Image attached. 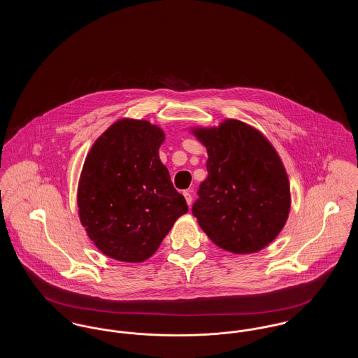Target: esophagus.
Returning a JSON list of instances; mask_svg holds the SVG:
<instances>
[{
    "instance_id": "obj_1",
    "label": "esophagus",
    "mask_w": 358,
    "mask_h": 358,
    "mask_svg": "<svg viewBox=\"0 0 358 358\" xmlns=\"http://www.w3.org/2000/svg\"><path fill=\"white\" fill-rule=\"evenodd\" d=\"M184 197H185V200H187V204L190 206V205H192V200H193V197H192V194H190V192H189V190H185V192H184Z\"/></svg>"
}]
</instances>
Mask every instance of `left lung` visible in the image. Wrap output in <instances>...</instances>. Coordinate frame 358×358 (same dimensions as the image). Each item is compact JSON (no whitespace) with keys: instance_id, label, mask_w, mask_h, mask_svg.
<instances>
[{"instance_id":"left-lung-1","label":"left lung","mask_w":358,"mask_h":358,"mask_svg":"<svg viewBox=\"0 0 358 358\" xmlns=\"http://www.w3.org/2000/svg\"><path fill=\"white\" fill-rule=\"evenodd\" d=\"M208 153V177L192 212L217 247L255 254L280 234L291 208L289 176L270 139L238 120L194 126Z\"/></svg>"}]
</instances>
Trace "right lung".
<instances>
[{
	"mask_svg": "<svg viewBox=\"0 0 358 358\" xmlns=\"http://www.w3.org/2000/svg\"><path fill=\"white\" fill-rule=\"evenodd\" d=\"M164 130L122 118L91 146L78 184L79 219L108 257L142 263L161 245L187 205L159 159Z\"/></svg>",
	"mask_w": 358,
	"mask_h": 358,
	"instance_id": "obj_1",
	"label": "right lung"
}]
</instances>
